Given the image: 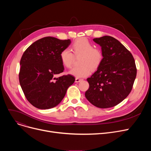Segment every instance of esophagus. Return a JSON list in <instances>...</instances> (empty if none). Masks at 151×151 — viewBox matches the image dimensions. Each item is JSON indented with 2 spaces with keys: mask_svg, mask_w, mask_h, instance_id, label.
Returning <instances> with one entry per match:
<instances>
[{
  "mask_svg": "<svg viewBox=\"0 0 151 151\" xmlns=\"http://www.w3.org/2000/svg\"><path fill=\"white\" fill-rule=\"evenodd\" d=\"M81 80H82V79H81V78H75V82H76V83L80 82Z\"/></svg>",
  "mask_w": 151,
  "mask_h": 151,
  "instance_id": "1",
  "label": "esophagus"
}]
</instances>
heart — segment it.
<instances>
[{"instance_id": "1", "label": "heart", "mask_w": 151, "mask_h": 151, "mask_svg": "<svg viewBox=\"0 0 151 151\" xmlns=\"http://www.w3.org/2000/svg\"><path fill=\"white\" fill-rule=\"evenodd\" d=\"M71 52L69 48L63 49L60 53V60L62 65L70 68L76 58H79L78 63L80 65L71 68L69 73L77 78H84L89 76L92 69L97 68L104 59L102 51L86 38H81L76 40L71 45Z\"/></svg>"}]
</instances>
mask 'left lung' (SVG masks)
Instances as JSON below:
<instances>
[{
	"label": "left lung",
	"mask_w": 151,
	"mask_h": 151,
	"mask_svg": "<svg viewBox=\"0 0 151 151\" xmlns=\"http://www.w3.org/2000/svg\"><path fill=\"white\" fill-rule=\"evenodd\" d=\"M93 40L101 47L104 59L97 70L87 79L89 84L85 96L100 108L120 104L130 93L137 76L132 53L116 38L104 36Z\"/></svg>",
	"instance_id": "1"
}]
</instances>
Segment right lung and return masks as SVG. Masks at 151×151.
<instances>
[{"label": "right lung", "mask_w": 151, "mask_h": 151, "mask_svg": "<svg viewBox=\"0 0 151 151\" xmlns=\"http://www.w3.org/2000/svg\"><path fill=\"white\" fill-rule=\"evenodd\" d=\"M70 43L69 39L46 37L33 43L23 53L19 80L25 97L34 106L46 109L57 106L75 82L71 75L55 78L64 70L60 53Z\"/></svg>", "instance_id": "obj_1"}]
</instances>
